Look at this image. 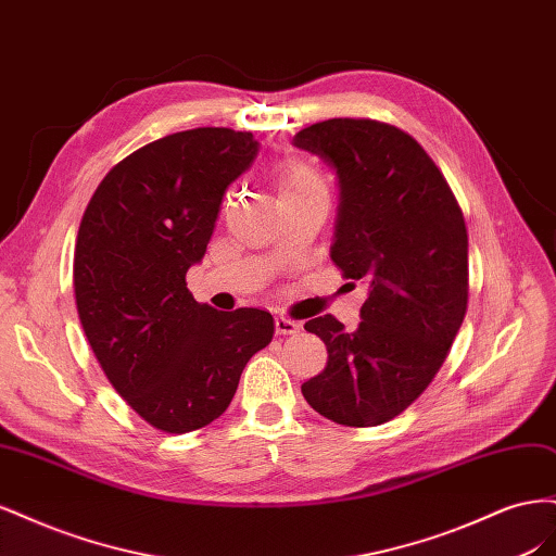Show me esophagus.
<instances>
[{
	"mask_svg": "<svg viewBox=\"0 0 556 556\" xmlns=\"http://www.w3.org/2000/svg\"><path fill=\"white\" fill-rule=\"evenodd\" d=\"M299 329H301V325L296 323V319L282 317V315L276 317V331L278 333H299Z\"/></svg>",
	"mask_w": 556,
	"mask_h": 556,
	"instance_id": "esophagus-1",
	"label": "esophagus"
}]
</instances>
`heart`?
Listing matches in <instances>:
<instances>
[{
	"instance_id": "b5f03b06",
	"label": "heart",
	"mask_w": 556,
	"mask_h": 556,
	"mask_svg": "<svg viewBox=\"0 0 556 556\" xmlns=\"http://www.w3.org/2000/svg\"><path fill=\"white\" fill-rule=\"evenodd\" d=\"M274 182L278 197H299L327 190L325 178L315 166L301 157H285L274 166Z\"/></svg>"
}]
</instances>
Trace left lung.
<instances>
[{
	"label": "left lung",
	"instance_id": "obj_1",
	"mask_svg": "<svg viewBox=\"0 0 556 556\" xmlns=\"http://www.w3.org/2000/svg\"><path fill=\"white\" fill-rule=\"evenodd\" d=\"M294 146L336 172L331 260L345 278L368 285L357 329L333 315L304 325L329 359L301 392L336 425L378 427L427 390L464 323V215L425 148L394 125L331 117L301 129Z\"/></svg>",
	"mask_w": 556,
	"mask_h": 556
}]
</instances>
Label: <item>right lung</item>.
I'll use <instances>...</instances> for the list:
<instances>
[{"label":"right lung","mask_w":556,"mask_h":556,"mask_svg":"<svg viewBox=\"0 0 556 556\" xmlns=\"http://www.w3.org/2000/svg\"><path fill=\"white\" fill-rule=\"evenodd\" d=\"M257 150L250 131L227 127L169 134L117 162L83 213L74 252L83 331L115 392L160 431L220 417L248 359L274 339L271 313L215 311L185 282L225 190Z\"/></svg>","instance_id":"right-lung-1"}]
</instances>
